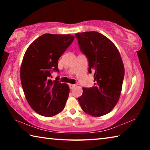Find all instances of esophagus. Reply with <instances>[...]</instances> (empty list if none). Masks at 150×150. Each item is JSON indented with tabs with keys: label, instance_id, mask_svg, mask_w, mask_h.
<instances>
[{
	"label": "esophagus",
	"instance_id": "1",
	"mask_svg": "<svg viewBox=\"0 0 150 150\" xmlns=\"http://www.w3.org/2000/svg\"><path fill=\"white\" fill-rule=\"evenodd\" d=\"M69 88H71V89H72V88H73L76 87V85H73V84H69Z\"/></svg>",
	"mask_w": 150,
	"mask_h": 150
}]
</instances>
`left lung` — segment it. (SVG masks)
Masks as SVG:
<instances>
[{
  "label": "left lung",
  "instance_id": "left-lung-1",
  "mask_svg": "<svg viewBox=\"0 0 150 150\" xmlns=\"http://www.w3.org/2000/svg\"><path fill=\"white\" fill-rule=\"evenodd\" d=\"M81 52L87 57L88 73H94L95 85L83 88L77 99L83 110L98 117L110 112L120 98L124 67L115 45L97 32L75 34Z\"/></svg>",
  "mask_w": 150,
  "mask_h": 150
}]
</instances>
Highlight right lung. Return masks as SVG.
I'll list each match as a JSON object with an SVG mask.
<instances>
[{"label": "right lung", "instance_id": "right-lung-1", "mask_svg": "<svg viewBox=\"0 0 150 150\" xmlns=\"http://www.w3.org/2000/svg\"><path fill=\"white\" fill-rule=\"evenodd\" d=\"M72 35L45 34L28 47L20 68V80L28 103L35 112L51 117L62 112L69 87L51 73L59 72L58 59L72 44Z\"/></svg>", "mask_w": 150, "mask_h": 150}]
</instances>
